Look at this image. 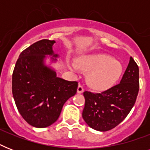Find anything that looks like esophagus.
Masks as SVG:
<instances>
[{"label":"esophagus","instance_id":"esophagus-1","mask_svg":"<svg viewBox=\"0 0 150 150\" xmlns=\"http://www.w3.org/2000/svg\"><path fill=\"white\" fill-rule=\"evenodd\" d=\"M83 91H84V88H83V86H82V85L79 84V86H78V89H77L78 93H82Z\"/></svg>","mask_w":150,"mask_h":150}]
</instances>
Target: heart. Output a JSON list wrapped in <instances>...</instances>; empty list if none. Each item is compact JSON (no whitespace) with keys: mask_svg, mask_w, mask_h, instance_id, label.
Instances as JSON below:
<instances>
[{"mask_svg":"<svg viewBox=\"0 0 150 150\" xmlns=\"http://www.w3.org/2000/svg\"><path fill=\"white\" fill-rule=\"evenodd\" d=\"M68 64L74 71L81 68L89 71L87 82L95 89H105L112 86L122 73L121 64L106 54L85 55L79 58L77 64L71 61Z\"/></svg>","mask_w":150,"mask_h":150,"instance_id":"1","label":"heart"}]
</instances>
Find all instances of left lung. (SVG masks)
<instances>
[{
	"instance_id": "8db88e82",
	"label": "left lung",
	"mask_w": 150,
	"mask_h": 150,
	"mask_svg": "<svg viewBox=\"0 0 150 150\" xmlns=\"http://www.w3.org/2000/svg\"><path fill=\"white\" fill-rule=\"evenodd\" d=\"M139 89V66L131 57L120 83L101 93H83L82 117L95 130H111L128 116L135 104Z\"/></svg>"
}]
</instances>
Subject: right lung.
<instances>
[{
  "instance_id": "add662e5",
  "label": "right lung",
  "mask_w": 150,
  "mask_h": 150,
  "mask_svg": "<svg viewBox=\"0 0 150 150\" xmlns=\"http://www.w3.org/2000/svg\"><path fill=\"white\" fill-rule=\"evenodd\" d=\"M54 43L41 40L29 46L20 54L13 71L15 105L25 121L36 128L54 124L64 103L77 92L78 82L57 77L55 71L43 65L45 55L54 54Z\"/></svg>"
}]
</instances>
